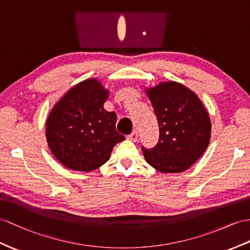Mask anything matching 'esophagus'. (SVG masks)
<instances>
[{"mask_svg":"<svg viewBox=\"0 0 250 250\" xmlns=\"http://www.w3.org/2000/svg\"><path fill=\"white\" fill-rule=\"evenodd\" d=\"M138 138H139V135L137 130H133L129 136H127V140H129V141H132V142L138 141Z\"/></svg>","mask_w":250,"mask_h":250,"instance_id":"34e87169","label":"esophagus"}]
</instances>
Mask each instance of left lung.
<instances>
[{"instance_id": "1", "label": "left lung", "mask_w": 250, "mask_h": 250, "mask_svg": "<svg viewBox=\"0 0 250 250\" xmlns=\"http://www.w3.org/2000/svg\"><path fill=\"white\" fill-rule=\"evenodd\" d=\"M159 123V142L142 147L145 161L164 174L182 173L208 147L211 121L197 94L177 82H161L145 88Z\"/></svg>"}]
</instances>
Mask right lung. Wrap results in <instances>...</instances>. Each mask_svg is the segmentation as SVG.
I'll return each instance as SVG.
<instances>
[{
  "label": "right lung",
  "mask_w": 250,
  "mask_h": 250,
  "mask_svg": "<svg viewBox=\"0 0 250 250\" xmlns=\"http://www.w3.org/2000/svg\"><path fill=\"white\" fill-rule=\"evenodd\" d=\"M109 97L97 78L70 88L54 105L45 123L48 148L66 168L92 172L110 159L125 137L115 130L117 114L105 110Z\"/></svg>",
  "instance_id": "add662e5"
}]
</instances>
